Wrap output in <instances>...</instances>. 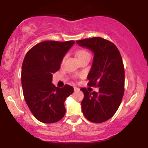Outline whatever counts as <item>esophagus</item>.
<instances>
[{
    "label": "esophagus",
    "instance_id": "1",
    "mask_svg": "<svg viewBox=\"0 0 148 148\" xmlns=\"http://www.w3.org/2000/svg\"><path fill=\"white\" fill-rule=\"evenodd\" d=\"M74 92H78V91H79V88L76 87V86H74Z\"/></svg>",
    "mask_w": 148,
    "mask_h": 148
}]
</instances>
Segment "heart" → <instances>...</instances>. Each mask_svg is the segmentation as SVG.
Returning <instances> with one entry per match:
<instances>
[{
  "label": "heart",
  "instance_id": "obj_1",
  "mask_svg": "<svg viewBox=\"0 0 148 148\" xmlns=\"http://www.w3.org/2000/svg\"><path fill=\"white\" fill-rule=\"evenodd\" d=\"M89 55L90 56L89 52H87L85 50H79L77 52V56L78 59H79V58L83 57V56H89Z\"/></svg>",
  "mask_w": 148,
  "mask_h": 148
}]
</instances>
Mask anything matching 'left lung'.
Listing matches in <instances>:
<instances>
[{"label": "left lung", "mask_w": 148, "mask_h": 148, "mask_svg": "<svg viewBox=\"0 0 148 148\" xmlns=\"http://www.w3.org/2000/svg\"><path fill=\"white\" fill-rule=\"evenodd\" d=\"M77 43L94 53L93 63L87 76L88 85L99 87L98 92L82 88V110L88 120L101 123L115 114L123 97L125 69L122 56L117 46L101 37L85 38Z\"/></svg>", "instance_id": "8db88e82"}]
</instances>
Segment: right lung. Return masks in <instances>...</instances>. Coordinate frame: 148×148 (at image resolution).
<instances>
[{"label":"right lung","mask_w":148,"mask_h":148,"mask_svg":"<svg viewBox=\"0 0 148 148\" xmlns=\"http://www.w3.org/2000/svg\"><path fill=\"white\" fill-rule=\"evenodd\" d=\"M74 44V41H45L31 48L25 56L21 71L23 96L40 122L54 123L64 116L65 99L74 88L68 84L56 87L51 82L53 74L60 69L64 56Z\"/></svg>","instance_id":"1"}]
</instances>
